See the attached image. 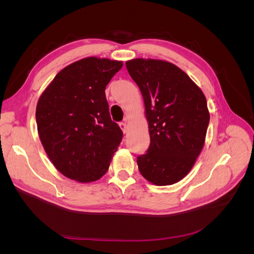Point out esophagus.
I'll return each instance as SVG.
<instances>
[{
	"instance_id": "esophagus-1",
	"label": "esophagus",
	"mask_w": 254,
	"mask_h": 254,
	"mask_svg": "<svg viewBox=\"0 0 254 254\" xmlns=\"http://www.w3.org/2000/svg\"><path fill=\"white\" fill-rule=\"evenodd\" d=\"M120 127H121V129H122V131L124 132V133H127L128 132V126H127V124L126 123H120Z\"/></svg>"
}]
</instances>
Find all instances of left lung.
Masks as SVG:
<instances>
[{"label":"left lung","mask_w":254,"mask_h":254,"mask_svg":"<svg viewBox=\"0 0 254 254\" xmlns=\"http://www.w3.org/2000/svg\"><path fill=\"white\" fill-rule=\"evenodd\" d=\"M139 86L148 122L150 145L137 157L139 171L156 186L186 177L201 152L210 122L201 89L168 61L135 58L126 63Z\"/></svg>","instance_id":"1"}]
</instances>
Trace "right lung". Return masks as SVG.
<instances>
[{
  "instance_id": "obj_1",
  "label": "right lung",
  "mask_w": 254,
  "mask_h": 254,
  "mask_svg": "<svg viewBox=\"0 0 254 254\" xmlns=\"http://www.w3.org/2000/svg\"><path fill=\"white\" fill-rule=\"evenodd\" d=\"M122 61L88 57L63 68L39 97L38 133L64 176L80 183L107 173L123 132L109 113L105 90Z\"/></svg>"
}]
</instances>
